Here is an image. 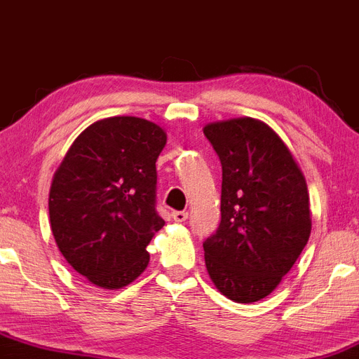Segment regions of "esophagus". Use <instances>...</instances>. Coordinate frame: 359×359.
Wrapping results in <instances>:
<instances>
[{
	"instance_id": "34e87169",
	"label": "esophagus",
	"mask_w": 359,
	"mask_h": 359,
	"mask_svg": "<svg viewBox=\"0 0 359 359\" xmlns=\"http://www.w3.org/2000/svg\"><path fill=\"white\" fill-rule=\"evenodd\" d=\"M187 216H189L187 211H174V212H172V217H174V221H177V222L185 221V219H187Z\"/></svg>"
}]
</instances>
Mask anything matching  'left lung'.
Listing matches in <instances>:
<instances>
[{
    "label": "left lung",
    "mask_w": 359,
    "mask_h": 359,
    "mask_svg": "<svg viewBox=\"0 0 359 359\" xmlns=\"http://www.w3.org/2000/svg\"><path fill=\"white\" fill-rule=\"evenodd\" d=\"M205 138L221 160V222L203 243L217 290L240 304L275 290L311 236L307 184L285 143L265 123H211Z\"/></svg>",
    "instance_id": "8db88e82"
}]
</instances>
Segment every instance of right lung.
<instances>
[{
    "instance_id": "obj_1",
    "label": "right lung",
    "mask_w": 359,
    "mask_h": 359,
    "mask_svg": "<svg viewBox=\"0 0 359 359\" xmlns=\"http://www.w3.org/2000/svg\"><path fill=\"white\" fill-rule=\"evenodd\" d=\"M167 135L135 116L96 121L53 175L48 214L60 253L101 288H121L147 269V246L165 221L156 211L155 162Z\"/></svg>"
}]
</instances>
